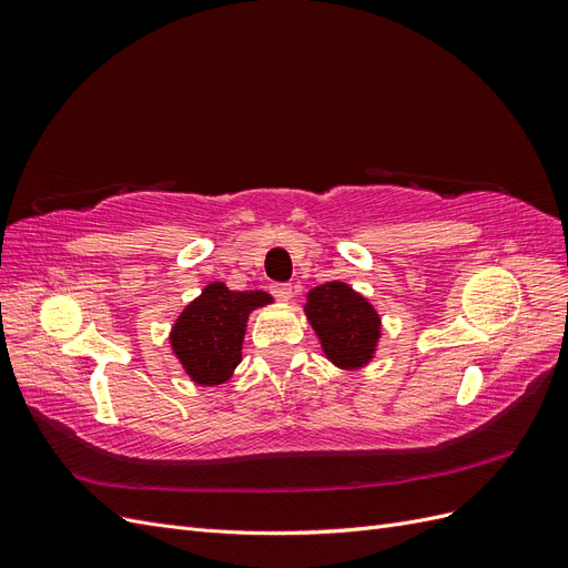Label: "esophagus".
Listing matches in <instances>:
<instances>
[{"label": "esophagus", "mask_w": 568, "mask_h": 568, "mask_svg": "<svg viewBox=\"0 0 568 568\" xmlns=\"http://www.w3.org/2000/svg\"><path fill=\"white\" fill-rule=\"evenodd\" d=\"M270 291H272V296L280 301H291V296H294V288H291V284H272Z\"/></svg>", "instance_id": "esophagus-1"}]
</instances>
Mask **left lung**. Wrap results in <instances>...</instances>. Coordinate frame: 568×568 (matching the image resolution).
I'll return each mask as SVG.
<instances>
[{"instance_id": "8db88e82", "label": "left lung", "mask_w": 568, "mask_h": 568, "mask_svg": "<svg viewBox=\"0 0 568 568\" xmlns=\"http://www.w3.org/2000/svg\"><path fill=\"white\" fill-rule=\"evenodd\" d=\"M305 315L324 355L341 369L365 367L382 338V317L346 282H326L307 291Z\"/></svg>"}]
</instances>
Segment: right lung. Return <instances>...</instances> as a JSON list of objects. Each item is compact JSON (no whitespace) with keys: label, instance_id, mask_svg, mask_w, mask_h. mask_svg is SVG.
<instances>
[{"label":"right lung","instance_id":"obj_1","mask_svg":"<svg viewBox=\"0 0 568 568\" xmlns=\"http://www.w3.org/2000/svg\"><path fill=\"white\" fill-rule=\"evenodd\" d=\"M272 303L265 291H232L213 282L189 303L170 332V346L199 386H220L242 363L246 322L255 307Z\"/></svg>","mask_w":568,"mask_h":568}]
</instances>
